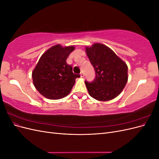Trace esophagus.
<instances>
[{
    "mask_svg": "<svg viewBox=\"0 0 159 159\" xmlns=\"http://www.w3.org/2000/svg\"><path fill=\"white\" fill-rule=\"evenodd\" d=\"M84 71H81V73H80V76H81V78H84Z\"/></svg>",
    "mask_w": 159,
    "mask_h": 159,
    "instance_id": "obj_1",
    "label": "esophagus"
}]
</instances>
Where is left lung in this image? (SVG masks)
Wrapping results in <instances>:
<instances>
[{
    "instance_id": "8db88e82",
    "label": "left lung",
    "mask_w": 159,
    "mask_h": 159,
    "mask_svg": "<svg viewBox=\"0 0 159 159\" xmlns=\"http://www.w3.org/2000/svg\"><path fill=\"white\" fill-rule=\"evenodd\" d=\"M86 53L95 71L91 82L85 84L91 97L99 101H109L118 96L128 80V67L125 62L109 48L94 44L86 48Z\"/></svg>"
}]
</instances>
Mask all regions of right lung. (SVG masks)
Here are the masks:
<instances>
[{
    "mask_svg": "<svg viewBox=\"0 0 159 159\" xmlns=\"http://www.w3.org/2000/svg\"><path fill=\"white\" fill-rule=\"evenodd\" d=\"M74 46L56 45L43 54L32 71L33 84L40 94L50 99H59L68 95L79 74L72 71L66 60Z\"/></svg>",
    "mask_w": 159,
    "mask_h": 159,
    "instance_id": "1",
    "label": "right lung"
}]
</instances>
